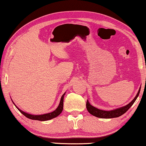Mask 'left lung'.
<instances>
[{
    "label": "left lung",
    "instance_id": "8db88e82",
    "mask_svg": "<svg viewBox=\"0 0 146 146\" xmlns=\"http://www.w3.org/2000/svg\"><path fill=\"white\" fill-rule=\"evenodd\" d=\"M139 92H140V89L139 90L136 96L134 98V99H133L130 103L128 104L126 106H125L120 108H117L111 111L101 110L98 109L94 107L92 105H90V104L89 103L88 100H87L86 102V108L90 113H91L92 115H94V116L97 117H100V118H113V117H117L120 116L121 115H123V113L126 112V111L130 108V107L133 105V104L135 102V101L136 100L137 96H139Z\"/></svg>",
    "mask_w": 146,
    "mask_h": 146
}]
</instances>
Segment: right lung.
Here are the masks:
<instances>
[{"label": "right lung", "mask_w": 146, "mask_h": 146, "mask_svg": "<svg viewBox=\"0 0 146 146\" xmlns=\"http://www.w3.org/2000/svg\"><path fill=\"white\" fill-rule=\"evenodd\" d=\"M65 94H64L62 95V96L61 97V100H60V104L58 106V107L57 108L56 110H55L54 111H52V112L48 113H45V114H42V115H31V114H29V113L24 112L23 111L17 108V109L21 111V112L23 113L24 115H25L26 117H28V118L31 119H35V120H39V121H46V120H48V119H51L52 118H54V117H57L59 114H60L62 111L63 110V101H64V96Z\"/></svg>", "instance_id": "obj_1"}]
</instances>
